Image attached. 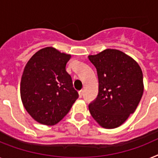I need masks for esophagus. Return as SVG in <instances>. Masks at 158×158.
<instances>
[{"instance_id":"obj_1","label":"esophagus","mask_w":158,"mask_h":158,"mask_svg":"<svg viewBox=\"0 0 158 158\" xmlns=\"http://www.w3.org/2000/svg\"><path fill=\"white\" fill-rule=\"evenodd\" d=\"M83 95V90H81V91H79V97H82Z\"/></svg>"}]
</instances>
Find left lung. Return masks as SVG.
<instances>
[{
  "label": "left lung",
  "mask_w": 158,
  "mask_h": 158,
  "mask_svg": "<svg viewBox=\"0 0 158 158\" xmlns=\"http://www.w3.org/2000/svg\"><path fill=\"white\" fill-rule=\"evenodd\" d=\"M88 59L99 79V93L88 106L90 113L103 128H117L135 112L142 97V71L134 59L114 49Z\"/></svg>",
  "instance_id": "left-lung-1"
}]
</instances>
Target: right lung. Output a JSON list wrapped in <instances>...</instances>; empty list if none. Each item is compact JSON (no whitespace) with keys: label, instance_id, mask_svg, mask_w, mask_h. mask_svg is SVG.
Here are the masks:
<instances>
[{"label":"right lung","instance_id":"1","mask_svg":"<svg viewBox=\"0 0 158 158\" xmlns=\"http://www.w3.org/2000/svg\"><path fill=\"white\" fill-rule=\"evenodd\" d=\"M71 57L46 47L35 53L25 67L20 87L22 104L40 124L59 123L79 97L66 71Z\"/></svg>","mask_w":158,"mask_h":158}]
</instances>
